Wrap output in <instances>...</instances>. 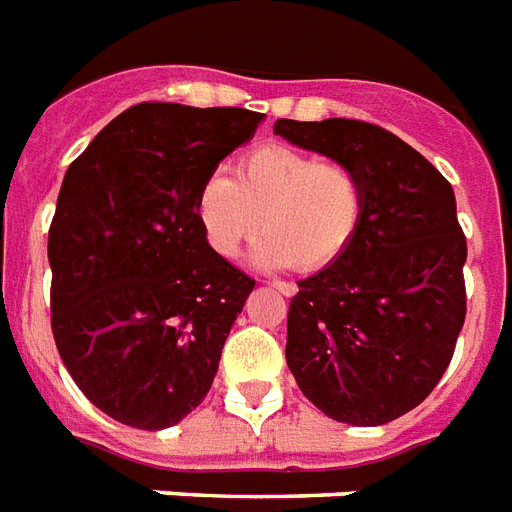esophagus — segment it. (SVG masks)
I'll list each match as a JSON object with an SVG mask.
<instances>
[{
  "label": "esophagus",
  "mask_w": 512,
  "mask_h": 512,
  "mask_svg": "<svg viewBox=\"0 0 512 512\" xmlns=\"http://www.w3.org/2000/svg\"><path fill=\"white\" fill-rule=\"evenodd\" d=\"M273 287V290H279L284 295V298H292L295 292H298V287L292 282H284V279H273V282H268Z\"/></svg>",
  "instance_id": "esophagus-1"
}]
</instances>
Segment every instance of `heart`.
Listing matches in <instances>:
<instances>
[{
	"mask_svg": "<svg viewBox=\"0 0 512 512\" xmlns=\"http://www.w3.org/2000/svg\"><path fill=\"white\" fill-rule=\"evenodd\" d=\"M365 179L354 166L284 144L247 152L233 177L214 171L195 195V217L217 255L239 257L263 225V268L317 271L351 247L365 217Z\"/></svg>",
	"mask_w": 512,
	"mask_h": 512,
	"instance_id": "obj_1",
	"label": "heart"
}]
</instances>
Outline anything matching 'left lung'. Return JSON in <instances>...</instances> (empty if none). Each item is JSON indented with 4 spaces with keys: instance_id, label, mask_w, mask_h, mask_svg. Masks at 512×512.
<instances>
[{
    "instance_id": "obj_1",
    "label": "left lung",
    "mask_w": 512,
    "mask_h": 512,
    "mask_svg": "<svg viewBox=\"0 0 512 512\" xmlns=\"http://www.w3.org/2000/svg\"><path fill=\"white\" fill-rule=\"evenodd\" d=\"M273 134L354 166L368 193L351 247L298 282L287 365L330 419L354 427L400 419L438 386L467 314L454 187L373 123L276 120Z\"/></svg>"
}]
</instances>
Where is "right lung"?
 Here are the masks:
<instances>
[{
	"mask_svg": "<svg viewBox=\"0 0 512 512\" xmlns=\"http://www.w3.org/2000/svg\"><path fill=\"white\" fill-rule=\"evenodd\" d=\"M263 115L147 101L66 169L48 230L50 327L74 384L136 429L204 403L255 279L217 255L195 195Z\"/></svg>",
	"mask_w": 512,
	"mask_h": 512,
	"instance_id": "obj_1",
	"label": "right lung"
}]
</instances>
